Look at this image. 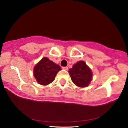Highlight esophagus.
Returning a JSON list of instances; mask_svg holds the SVG:
<instances>
[{
    "mask_svg": "<svg viewBox=\"0 0 128 128\" xmlns=\"http://www.w3.org/2000/svg\"><path fill=\"white\" fill-rule=\"evenodd\" d=\"M62 68L64 69V70H68V67H62Z\"/></svg>",
    "mask_w": 128,
    "mask_h": 128,
    "instance_id": "esophagus-1",
    "label": "esophagus"
}]
</instances>
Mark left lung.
Listing matches in <instances>:
<instances>
[{
  "mask_svg": "<svg viewBox=\"0 0 128 128\" xmlns=\"http://www.w3.org/2000/svg\"><path fill=\"white\" fill-rule=\"evenodd\" d=\"M72 80L79 87H86L92 78V72L84 61H79L73 66L68 71Z\"/></svg>",
  "mask_w": 128,
  "mask_h": 128,
  "instance_id": "left-lung-1",
  "label": "left lung"
}]
</instances>
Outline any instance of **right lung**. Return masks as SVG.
<instances>
[{"label": "right lung", "instance_id": "right-lung-1", "mask_svg": "<svg viewBox=\"0 0 128 128\" xmlns=\"http://www.w3.org/2000/svg\"><path fill=\"white\" fill-rule=\"evenodd\" d=\"M61 70L59 65L44 57L35 66L34 76L39 84L48 86L55 80L56 75Z\"/></svg>", "mask_w": 128, "mask_h": 128}]
</instances>
